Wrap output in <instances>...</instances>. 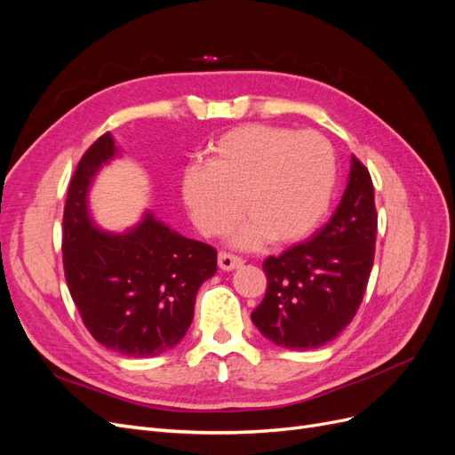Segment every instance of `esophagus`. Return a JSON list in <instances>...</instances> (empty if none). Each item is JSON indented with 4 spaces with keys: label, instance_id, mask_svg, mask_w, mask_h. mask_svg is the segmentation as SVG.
<instances>
[{
    "label": "esophagus",
    "instance_id": "34e87169",
    "mask_svg": "<svg viewBox=\"0 0 455 455\" xmlns=\"http://www.w3.org/2000/svg\"><path fill=\"white\" fill-rule=\"evenodd\" d=\"M218 266H220V269H224V271H233V269H237V267L243 266V258L222 251L218 254Z\"/></svg>",
    "mask_w": 455,
    "mask_h": 455
}]
</instances>
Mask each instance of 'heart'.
Here are the masks:
<instances>
[{
	"mask_svg": "<svg viewBox=\"0 0 455 455\" xmlns=\"http://www.w3.org/2000/svg\"><path fill=\"white\" fill-rule=\"evenodd\" d=\"M336 186L334 149L323 134L246 125L220 139L206 167L184 174V201L209 235L228 229L241 209L249 216L233 241L254 249L269 237L292 243L321 222Z\"/></svg>",
	"mask_w": 455,
	"mask_h": 455,
	"instance_id": "heart-1",
	"label": "heart"
}]
</instances>
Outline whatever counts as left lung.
<instances>
[{
	"mask_svg": "<svg viewBox=\"0 0 455 455\" xmlns=\"http://www.w3.org/2000/svg\"><path fill=\"white\" fill-rule=\"evenodd\" d=\"M374 184L351 157L347 188L328 224L315 235L264 261L267 291L252 323L284 349L323 347L359 309L376 251Z\"/></svg>",
	"mask_w": 455,
	"mask_h": 455,
	"instance_id": "8db88e82",
	"label": "left lung"
}]
</instances>
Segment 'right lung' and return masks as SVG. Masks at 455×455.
Here are the masks:
<instances>
[{"label": "right lung", "mask_w": 455, "mask_h": 455, "mask_svg": "<svg viewBox=\"0 0 455 455\" xmlns=\"http://www.w3.org/2000/svg\"><path fill=\"white\" fill-rule=\"evenodd\" d=\"M117 154L114 136L106 132L74 172L62 222L64 275L92 338L106 349L146 359L186 336L199 286L216 273V251L180 235L149 211L123 233L96 226L89 189Z\"/></svg>", "instance_id": "1"}]
</instances>
